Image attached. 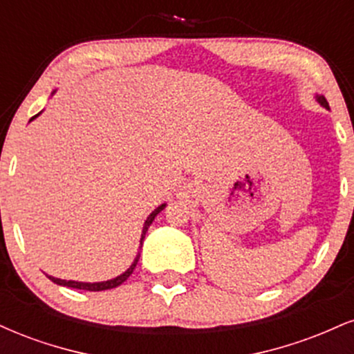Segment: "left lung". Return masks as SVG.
<instances>
[{"label":"left lung","mask_w":354,"mask_h":354,"mask_svg":"<svg viewBox=\"0 0 354 354\" xmlns=\"http://www.w3.org/2000/svg\"><path fill=\"white\" fill-rule=\"evenodd\" d=\"M315 98H316V101H318V103L321 104V106H323V108H326V109H330V104H328V101H326V98H324V96H321V95H316Z\"/></svg>","instance_id":"obj_1"}]
</instances>
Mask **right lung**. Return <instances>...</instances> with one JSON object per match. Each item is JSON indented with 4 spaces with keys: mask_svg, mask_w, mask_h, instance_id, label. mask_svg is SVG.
<instances>
[{
    "mask_svg": "<svg viewBox=\"0 0 354 354\" xmlns=\"http://www.w3.org/2000/svg\"><path fill=\"white\" fill-rule=\"evenodd\" d=\"M55 93H56V91H53L51 95H55ZM39 115H41V111H39L38 115H35L33 118H31L30 121H33L35 118H38ZM165 208H166V203H163V205H160V206H158V208L154 209V211H151V214H149V216L146 218V221H145V226H143V231H141L140 250H141V246H143V241H145V236H146V231H148L149 225H151V223H153V219L156 218V214H158V213H161V211H163ZM138 261H140V251H138L136 258L133 259L131 266H129L128 270L124 271V273H121L120 276H116V278H113V279H108V281H98V283H83V281H73V279H70V281H66V279H59V278H55V276H50V274H46V276H48V278L51 279L53 283L59 284V286H68V288H75V290H86V291H104V290H113V288H116V286H120V284H123V283L126 281V279H128L129 276H131L133 270H135L136 265H138Z\"/></svg>",
    "mask_w": 354,
    "mask_h": 354,
    "instance_id": "1",
    "label": "right lung"
}]
</instances>
